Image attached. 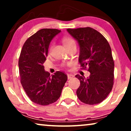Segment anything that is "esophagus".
Here are the masks:
<instances>
[{
    "label": "esophagus",
    "mask_w": 131,
    "mask_h": 131,
    "mask_svg": "<svg viewBox=\"0 0 131 131\" xmlns=\"http://www.w3.org/2000/svg\"><path fill=\"white\" fill-rule=\"evenodd\" d=\"M67 78H68V79H71L74 78V76L71 74H67Z\"/></svg>",
    "instance_id": "obj_1"
}]
</instances>
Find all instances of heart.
Wrapping results in <instances>:
<instances>
[{"mask_svg": "<svg viewBox=\"0 0 131 131\" xmlns=\"http://www.w3.org/2000/svg\"><path fill=\"white\" fill-rule=\"evenodd\" d=\"M62 42H63L64 45L65 46L66 48L69 47V46L72 45L73 44H76L75 43V41L74 40V39H72L70 37L68 36L63 37V39H62Z\"/></svg>", "mask_w": 131, "mask_h": 131, "instance_id": "b5f03b06", "label": "heart"}]
</instances>
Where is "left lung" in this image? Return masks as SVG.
<instances>
[{"label": "left lung", "mask_w": 131, "mask_h": 131, "mask_svg": "<svg viewBox=\"0 0 131 131\" xmlns=\"http://www.w3.org/2000/svg\"><path fill=\"white\" fill-rule=\"evenodd\" d=\"M69 33L78 41L80 47L79 62L83 69L89 67V78L75 76L80 80L76 91L79 99L94 105L104 101L113 86L114 64L112 49L107 39L91 27L68 28Z\"/></svg>", "instance_id": "obj_1"}]
</instances>
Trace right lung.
Segmentation results:
<instances>
[{
  "label": "right lung",
  "instance_id": "right-lung-1",
  "mask_svg": "<svg viewBox=\"0 0 131 131\" xmlns=\"http://www.w3.org/2000/svg\"><path fill=\"white\" fill-rule=\"evenodd\" d=\"M61 30L43 28L27 39L18 61L21 83L33 103L47 105L58 100L67 76L61 71L53 75L45 71L43 63L51 40Z\"/></svg>",
  "mask_w": 131,
  "mask_h": 131
}]
</instances>
